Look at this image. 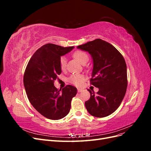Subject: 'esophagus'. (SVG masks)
Here are the masks:
<instances>
[{
  "label": "esophagus",
  "instance_id": "1",
  "mask_svg": "<svg viewBox=\"0 0 151 151\" xmlns=\"http://www.w3.org/2000/svg\"><path fill=\"white\" fill-rule=\"evenodd\" d=\"M77 91H78V92H81V91H83V89L78 88V89H77Z\"/></svg>",
  "mask_w": 151,
  "mask_h": 151
}]
</instances>
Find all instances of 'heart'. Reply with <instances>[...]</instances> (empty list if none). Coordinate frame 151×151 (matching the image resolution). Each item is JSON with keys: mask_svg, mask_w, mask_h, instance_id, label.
<instances>
[{"mask_svg": "<svg viewBox=\"0 0 151 151\" xmlns=\"http://www.w3.org/2000/svg\"><path fill=\"white\" fill-rule=\"evenodd\" d=\"M74 57L81 63H83L85 61L88 60V55L86 52L81 51V50H77L74 53ZM59 64L62 70L65 69L67 64L66 58L64 56H62L59 59ZM85 81V77L81 74H74L70 77L69 82L72 84L76 86H83L84 82Z\"/></svg>", "mask_w": 151, "mask_h": 151, "instance_id": "1", "label": "heart"}]
</instances>
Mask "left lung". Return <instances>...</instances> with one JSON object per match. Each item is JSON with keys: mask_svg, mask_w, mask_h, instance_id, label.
<instances>
[{"mask_svg": "<svg viewBox=\"0 0 151 151\" xmlns=\"http://www.w3.org/2000/svg\"><path fill=\"white\" fill-rule=\"evenodd\" d=\"M77 48L88 52L93 60L91 84L99 88L96 94L88 89L91 97L85 102L88 111L103 118L115 111L124 98L128 81L127 65L120 52L110 43L96 39Z\"/></svg>", "mask_w": 151, "mask_h": 151, "instance_id": "obj_1", "label": "left lung"}]
</instances>
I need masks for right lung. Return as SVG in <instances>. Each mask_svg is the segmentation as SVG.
I'll list each match as a JSON object with an SVG mask.
<instances>
[{
	"label": "right lung",
	"mask_w": 151,
	"mask_h": 151,
	"mask_svg": "<svg viewBox=\"0 0 151 151\" xmlns=\"http://www.w3.org/2000/svg\"><path fill=\"white\" fill-rule=\"evenodd\" d=\"M74 47L45 44L33 55L25 69L23 83L28 99L41 115L48 119L65 117L77 94V88L73 86H66L61 92L54 86V81L62 72L60 57Z\"/></svg>",
	"instance_id": "1"
}]
</instances>
